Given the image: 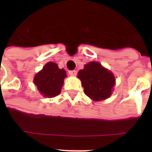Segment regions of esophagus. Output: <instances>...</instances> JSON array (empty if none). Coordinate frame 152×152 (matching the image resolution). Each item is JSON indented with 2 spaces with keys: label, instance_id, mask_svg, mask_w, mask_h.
I'll return each instance as SVG.
<instances>
[{
  "label": "esophagus",
  "instance_id": "1",
  "mask_svg": "<svg viewBox=\"0 0 152 152\" xmlns=\"http://www.w3.org/2000/svg\"><path fill=\"white\" fill-rule=\"evenodd\" d=\"M69 74L70 76H76V74H77V72L76 70H72V71H69Z\"/></svg>",
  "mask_w": 152,
  "mask_h": 152
}]
</instances>
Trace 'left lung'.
Wrapping results in <instances>:
<instances>
[{"instance_id": "left-lung-1", "label": "left lung", "mask_w": 152, "mask_h": 152, "mask_svg": "<svg viewBox=\"0 0 152 152\" xmlns=\"http://www.w3.org/2000/svg\"><path fill=\"white\" fill-rule=\"evenodd\" d=\"M77 76L81 80L85 95L94 101H102L110 97L115 85L113 74L96 61L85 64Z\"/></svg>"}]
</instances>
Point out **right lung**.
<instances>
[{"label": "right lung", "mask_w": 152, "mask_h": 152, "mask_svg": "<svg viewBox=\"0 0 152 152\" xmlns=\"http://www.w3.org/2000/svg\"><path fill=\"white\" fill-rule=\"evenodd\" d=\"M64 69H59L54 62H48L34 77V83L44 97L53 98L61 93L66 77Z\"/></svg>", "instance_id": "add662e5"}]
</instances>
